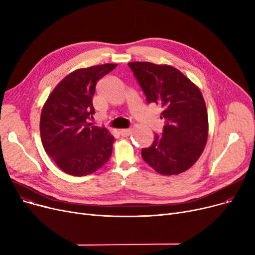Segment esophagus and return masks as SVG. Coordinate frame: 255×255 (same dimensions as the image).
I'll return each mask as SVG.
<instances>
[{
  "label": "esophagus",
  "instance_id": "esophagus-1",
  "mask_svg": "<svg viewBox=\"0 0 255 255\" xmlns=\"http://www.w3.org/2000/svg\"><path fill=\"white\" fill-rule=\"evenodd\" d=\"M131 132H132L131 129H121L120 130V134L125 137V136H129L131 134Z\"/></svg>",
  "mask_w": 255,
  "mask_h": 255
}]
</instances>
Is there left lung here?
<instances>
[{
    "instance_id": "obj_1",
    "label": "left lung",
    "mask_w": 255,
    "mask_h": 255,
    "mask_svg": "<svg viewBox=\"0 0 255 255\" xmlns=\"http://www.w3.org/2000/svg\"><path fill=\"white\" fill-rule=\"evenodd\" d=\"M129 67L146 96L162 109L165 126L141 157L162 176L189 169L203 154L209 135L208 112L198 87L175 67L131 62Z\"/></svg>"
}]
</instances>
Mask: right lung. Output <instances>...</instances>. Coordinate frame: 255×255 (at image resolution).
<instances>
[{
	"label": "right lung",
	"instance_id": "add662e5",
	"mask_svg": "<svg viewBox=\"0 0 255 255\" xmlns=\"http://www.w3.org/2000/svg\"><path fill=\"white\" fill-rule=\"evenodd\" d=\"M118 64L80 68L66 75L46 99L40 116V136L46 154L74 177L91 175L109 161L115 137L106 128L91 126L93 96L98 80Z\"/></svg>",
	"mask_w": 255,
	"mask_h": 255
}]
</instances>
